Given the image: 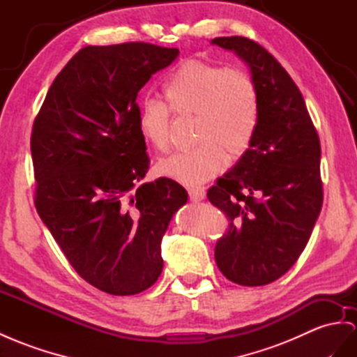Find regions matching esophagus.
I'll return each mask as SVG.
<instances>
[{"label": "esophagus", "instance_id": "obj_1", "mask_svg": "<svg viewBox=\"0 0 357 357\" xmlns=\"http://www.w3.org/2000/svg\"><path fill=\"white\" fill-rule=\"evenodd\" d=\"M188 196L193 202H200V200L205 199L206 191L204 187H191L188 188Z\"/></svg>", "mask_w": 357, "mask_h": 357}]
</instances>
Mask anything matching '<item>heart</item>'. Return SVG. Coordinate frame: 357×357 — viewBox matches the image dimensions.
I'll return each instance as SVG.
<instances>
[{
	"instance_id": "b5f03b06",
	"label": "heart",
	"mask_w": 357,
	"mask_h": 357,
	"mask_svg": "<svg viewBox=\"0 0 357 357\" xmlns=\"http://www.w3.org/2000/svg\"><path fill=\"white\" fill-rule=\"evenodd\" d=\"M169 108L146 99L137 125L146 143L166 151L170 135V112L196 116L195 139L187 151L172 153L157 164L161 176L195 185L220 173L227 157H241L250 148L259 122V98L252 78L240 69H226L204 60L182 61L162 87Z\"/></svg>"
}]
</instances>
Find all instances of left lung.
<instances>
[{"instance_id": "obj_1", "label": "left lung", "mask_w": 357, "mask_h": 357, "mask_svg": "<svg viewBox=\"0 0 357 357\" xmlns=\"http://www.w3.org/2000/svg\"><path fill=\"white\" fill-rule=\"evenodd\" d=\"M249 66L259 98L250 148L208 190L229 220L215 244V262L243 287L283 276L305 250L323 206L321 148L305 99L280 63L241 36L211 40Z\"/></svg>"}]
</instances>
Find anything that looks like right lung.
Returning <instances> with one entry per match:
<instances>
[{
	"label": "right lung",
	"instance_id": "right-lung-1",
	"mask_svg": "<svg viewBox=\"0 0 357 357\" xmlns=\"http://www.w3.org/2000/svg\"><path fill=\"white\" fill-rule=\"evenodd\" d=\"M178 54L144 42L79 50L33 125L36 209L79 276L113 296L157 282L161 240L188 199L169 178L140 182L149 158L137 95Z\"/></svg>",
	"mask_w": 357,
	"mask_h": 357
}]
</instances>
